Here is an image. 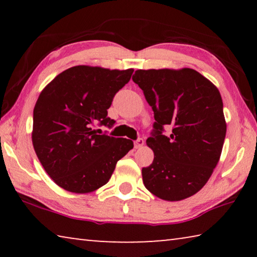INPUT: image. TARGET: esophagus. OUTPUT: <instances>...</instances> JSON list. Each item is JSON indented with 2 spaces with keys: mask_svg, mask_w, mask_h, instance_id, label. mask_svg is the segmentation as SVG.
<instances>
[{
  "mask_svg": "<svg viewBox=\"0 0 257 257\" xmlns=\"http://www.w3.org/2000/svg\"><path fill=\"white\" fill-rule=\"evenodd\" d=\"M144 139L143 138H138V139H136V141L134 142V144H135V149H141V147L144 145Z\"/></svg>",
  "mask_w": 257,
  "mask_h": 257,
  "instance_id": "obj_1",
  "label": "esophagus"
}]
</instances>
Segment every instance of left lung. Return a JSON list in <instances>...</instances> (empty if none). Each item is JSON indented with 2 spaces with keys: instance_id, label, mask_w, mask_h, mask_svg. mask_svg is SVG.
Listing matches in <instances>:
<instances>
[{
  "instance_id": "obj_1",
  "label": "left lung",
  "mask_w": 257,
  "mask_h": 257,
  "mask_svg": "<svg viewBox=\"0 0 257 257\" xmlns=\"http://www.w3.org/2000/svg\"><path fill=\"white\" fill-rule=\"evenodd\" d=\"M135 84L154 112L147 145L154 152L143 182L164 201L193 196L210 179L222 152L227 124L220 92L194 69L137 70ZM172 134L164 135V127Z\"/></svg>"
}]
</instances>
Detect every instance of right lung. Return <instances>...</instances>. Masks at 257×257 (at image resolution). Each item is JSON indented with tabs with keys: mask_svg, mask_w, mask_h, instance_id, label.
<instances>
[{
	"mask_svg": "<svg viewBox=\"0 0 257 257\" xmlns=\"http://www.w3.org/2000/svg\"><path fill=\"white\" fill-rule=\"evenodd\" d=\"M134 70L77 66L56 76L38 97L33 114V145L43 168L61 188L90 193L110 180L133 141L97 133L112 128L107 116L114 95Z\"/></svg>",
	"mask_w": 257,
	"mask_h": 257,
	"instance_id": "add662e5",
	"label": "right lung"
}]
</instances>
